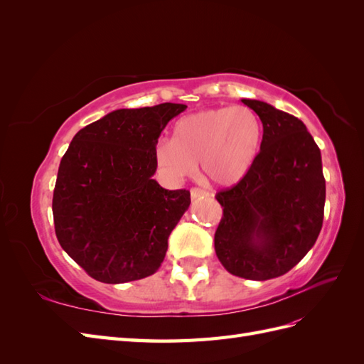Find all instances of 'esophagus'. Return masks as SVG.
I'll return each mask as SVG.
<instances>
[{"label": "esophagus", "instance_id": "esophagus-1", "mask_svg": "<svg viewBox=\"0 0 364 364\" xmlns=\"http://www.w3.org/2000/svg\"><path fill=\"white\" fill-rule=\"evenodd\" d=\"M191 199H199V197H206V196H209V193L208 191H205V190H202V188H191Z\"/></svg>", "mask_w": 364, "mask_h": 364}]
</instances>
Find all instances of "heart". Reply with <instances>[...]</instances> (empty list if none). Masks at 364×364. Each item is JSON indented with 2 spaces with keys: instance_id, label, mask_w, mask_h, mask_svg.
<instances>
[{
  "instance_id": "1",
  "label": "heart",
  "mask_w": 364,
  "mask_h": 364,
  "mask_svg": "<svg viewBox=\"0 0 364 364\" xmlns=\"http://www.w3.org/2000/svg\"><path fill=\"white\" fill-rule=\"evenodd\" d=\"M262 134L258 114L247 106L203 109L174 124L173 141H158L155 161L173 181L194 174L200 162L206 181L230 186L253 167L261 150Z\"/></svg>"
}]
</instances>
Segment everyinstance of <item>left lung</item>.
<instances>
[{
  "instance_id": "left-lung-1",
  "label": "left lung",
  "mask_w": 364,
  "mask_h": 364,
  "mask_svg": "<svg viewBox=\"0 0 364 364\" xmlns=\"http://www.w3.org/2000/svg\"><path fill=\"white\" fill-rule=\"evenodd\" d=\"M262 123V144L250 171L215 194L223 215L214 235L217 258L235 277L266 281L291 270L323 223L321 150L299 118L243 98Z\"/></svg>"
}]
</instances>
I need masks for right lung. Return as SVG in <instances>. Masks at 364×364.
Segmentation results:
<instances>
[{"mask_svg": "<svg viewBox=\"0 0 364 364\" xmlns=\"http://www.w3.org/2000/svg\"><path fill=\"white\" fill-rule=\"evenodd\" d=\"M185 109H118L73 138L54 186V229L62 249L91 278L123 284L159 269L191 199L190 191H168L151 179L155 147Z\"/></svg>", "mask_w": 364, "mask_h": 364, "instance_id": "add662e5", "label": "right lung"}]
</instances>
